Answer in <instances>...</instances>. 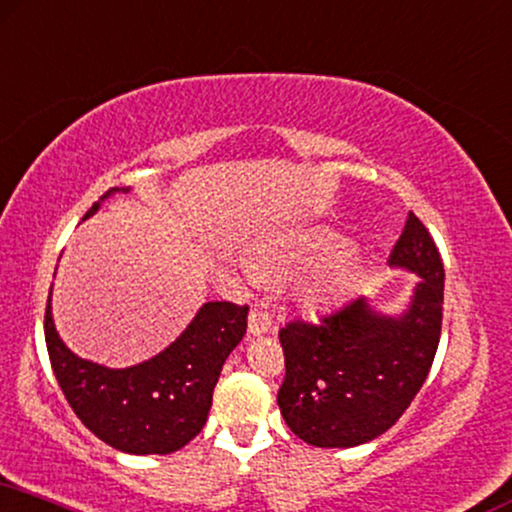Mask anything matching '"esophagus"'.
I'll use <instances>...</instances> for the list:
<instances>
[{
	"mask_svg": "<svg viewBox=\"0 0 512 512\" xmlns=\"http://www.w3.org/2000/svg\"><path fill=\"white\" fill-rule=\"evenodd\" d=\"M270 329H272V317L261 308L251 310V313H249V331H251V334L258 336V334H265V331H270Z\"/></svg>",
	"mask_w": 512,
	"mask_h": 512,
	"instance_id": "obj_1",
	"label": "esophagus"
}]
</instances>
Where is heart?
I'll return each instance as SVG.
<instances>
[{"instance_id": "b5f03b06", "label": "heart", "mask_w": 512, "mask_h": 512, "mask_svg": "<svg viewBox=\"0 0 512 512\" xmlns=\"http://www.w3.org/2000/svg\"><path fill=\"white\" fill-rule=\"evenodd\" d=\"M345 244L343 237H338L336 232L329 230H313L305 232V235L294 240V244L282 254L270 256L268 265L277 272H305V270H324L336 265L345 256ZM350 272L345 268H336L327 272L322 280L315 282L313 296L315 298H334L341 294L348 284Z\"/></svg>"}]
</instances>
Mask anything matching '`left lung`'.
I'll return each instance as SVG.
<instances>
[{
  "mask_svg": "<svg viewBox=\"0 0 512 512\" xmlns=\"http://www.w3.org/2000/svg\"><path fill=\"white\" fill-rule=\"evenodd\" d=\"M388 261L421 275L402 317H383L364 298L317 322L280 329L284 383L277 404L313 447H357L393 428L433 367L442 331L444 268L426 225L407 216Z\"/></svg>",
  "mask_w": 512,
  "mask_h": 512,
  "instance_id": "left-lung-1",
  "label": "left lung"
}]
</instances>
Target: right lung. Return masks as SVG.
Here are the masks:
<instances>
[{
  "mask_svg": "<svg viewBox=\"0 0 512 512\" xmlns=\"http://www.w3.org/2000/svg\"><path fill=\"white\" fill-rule=\"evenodd\" d=\"M247 315L249 305L207 303L176 343L129 369H105L72 355L53 327L51 298L44 336L65 400L98 440L126 454H171L207 423L223 362L242 341Z\"/></svg>",
  "mask_w": 512,
  "mask_h": 512,
  "instance_id": "obj_1",
  "label": "right lung"
}]
</instances>
